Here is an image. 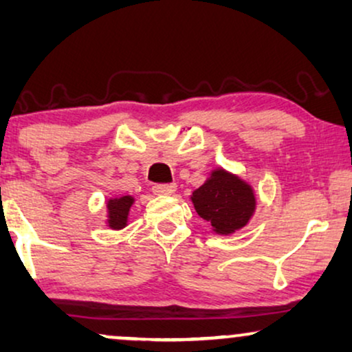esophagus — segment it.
Returning <instances> with one entry per match:
<instances>
[{
  "mask_svg": "<svg viewBox=\"0 0 352 352\" xmlns=\"http://www.w3.org/2000/svg\"><path fill=\"white\" fill-rule=\"evenodd\" d=\"M152 190L157 195H173L176 192V184H155Z\"/></svg>",
  "mask_w": 352,
  "mask_h": 352,
  "instance_id": "esophagus-1",
  "label": "esophagus"
}]
</instances>
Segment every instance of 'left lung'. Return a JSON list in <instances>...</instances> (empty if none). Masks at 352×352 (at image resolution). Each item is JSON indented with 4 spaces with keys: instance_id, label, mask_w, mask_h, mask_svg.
<instances>
[{
    "instance_id": "left-lung-1",
    "label": "left lung",
    "mask_w": 352,
    "mask_h": 352,
    "mask_svg": "<svg viewBox=\"0 0 352 352\" xmlns=\"http://www.w3.org/2000/svg\"><path fill=\"white\" fill-rule=\"evenodd\" d=\"M190 199L200 218L208 221L219 235L245 228L256 210L252 186L223 168L211 171L205 184L192 192Z\"/></svg>"
}]
</instances>
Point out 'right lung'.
I'll return each instance as SVG.
<instances>
[{"label":"right lung","mask_w":352,"mask_h":352,"mask_svg":"<svg viewBox=\"0 0 352 352\" xmlns=\"http://www.w3.org/2000/svg\"><path fill=\"white\" fill-rule=\"evenodd\" d=\"M134 204L131 195L117 197V199H109L107 201V224L110 229L120 230L128 224L129 208Z\"/></svg>","instance_id":"right-lung-1"}]
</instances>
